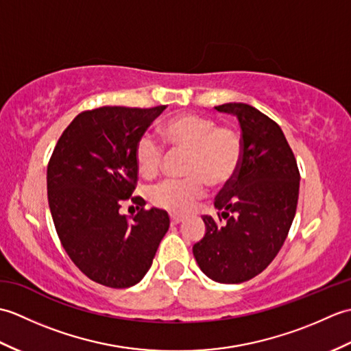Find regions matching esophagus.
<instances>
[{
    "label": "esophagus",
    "mask_w": 351,
    "mask_h": 351,
    "mask_svg": "<svg viewBox=\"0 0 351 351\" xmlns=\"http://www.w3.org/2000/svg\"><path fill=\"white\" fill-rule=\"evenodd\" d=\"M182 220H184V215L176 214V213H170V221H171V225H178V223H181Z\"/></svg>",
    "instance_id": "esophagus-1"
}]
</instances>
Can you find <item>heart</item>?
<instances>
[{
  "instance_id": "heart-1",
  "label": "heart",
  "mask_w": 351,
  "mask_h": 351,
  "mask_svg": "<svg viewBox=\"0 0 351 351\" xmlns=\"http://www.w3.org/2000/svg\"><path fill=\"white\" fill-rule=\"evenodd\" d=\"M162 134L173 147L190 149L185 178H169L149 190L152 205L173 213H185L205 195L206 182L221 187L234 180L243 160V137L230 125H217L214 119L184 113L171 117ZM136 161L141 173L155 175L161 169L164 146L151 132L136 143Z\"/></svg>"
}]
</instances>
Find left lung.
<instances>
[{
    "mask_svg": "<svg viewBox=\"0 0 351 351\" xmlns=\"http://www.w3.org/2000/svg\"><path fill=\"white\" fill-rule=\"evenodd\" d=\"M215 110L232 113L240 122L243 160L214 200L223 210L219 219L202 217L206 232L193 245V255L210 279L241 283L263 273L287 240L299 200L300 171L273 119L241 102Z\"/></svg>",
    "mask_w": 351,
    "mask_h": 351,
    "instance_id": "left-lung-1",
    "label": "left lung"
}]
</instances>
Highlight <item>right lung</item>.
Returning a JSON list of instances; mask_svg holds the SVG:
<instances>
[{
    "instance_id": "obj_1",
    "label": "right lung",
    "mask_w": 351,
    "mask_h": 351,
    "mask_svg": "<svg viewBox=\"0 0 351 351\" xmlns=\"http://www.w3.org/2000/svg\"><path fill=\"white\" fill-rule=\"evenodd\" d=\"M164 108L86 110L49 158L48 204L57 235L72 263L101 285L138 283L169 229L166 211L145 210V200L131 196L138 181L136 143ZM126 199L142 206L131 218L118 211Z\"/></svg>"
}]
</instances>
